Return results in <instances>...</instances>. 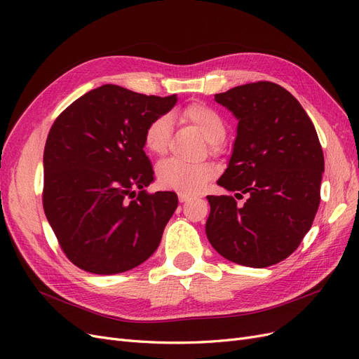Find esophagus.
<instances>
[{
	"instance_id": "esophagus-1",
	"label": "esophagus",
	"mask_w": 359,
	"mask_h": 359,
	"mask_svg": "<svg viewBox=\"0 0 359 359\" xmlns=\"http://www.w3.org/2000/svg\"><path fill=\"white\" fill-rule=\"evenodd\" d=\"M178 198H180V202H189V201L193 199L191 196H189V194H181V193H180Z\"/></svg>"
}]
</instances>
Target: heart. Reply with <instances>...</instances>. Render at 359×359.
<instances>
[{
    "label": "heart",
    "mask_w": 359,
    "mask_h": 359,
    "mask_svg": "<svg viewBox=\"0 0 359 359\" xmlns=\"http://www.w3.org/2000/svg\"><path fill=\"white\" fill-rule=\"evenodd\" d=\"M177 116L181 121L196 127L210 144L222 142L226 135L223 116L205 103H190ZM169 116L158 115L151 119L144 132V147L151 154L163 156L169 148ZM156 175L161 187L175 190L181 194H196L214 178L215 169L210 163H184L178 158H168L158 163Z\"/></svg>",
    "instance_id": "1"
}]
</instances>
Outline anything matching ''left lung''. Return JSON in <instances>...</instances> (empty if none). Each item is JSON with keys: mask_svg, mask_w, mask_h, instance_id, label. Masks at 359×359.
I'll use <instances>...</instances> for the list:
<instances>
[{"mask_svg": "<svg viewBox=\"0 0 359 359\" xmlns=\"http://www.w3.org/2000/svg\"><path fill=\"white\" fill-rule=\"evenodd\" d=\"M238 118L229 166L208 196L205 232L223 257L265 268L285 260L310 231L320 202L323 151L310 116L283 86L259 81L215 94Z\"/></svg>", "mask_w": 359, "mask_h": 359, "instance_id": "left-lung-1", "label": "left lung"}]
</instances>
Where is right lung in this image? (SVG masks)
<instances>
[{
    "label": "right lung",
    "instance_id": "obj_1",
    "mask_svg": "<svg viewBox=\"0 0 359 359\" xmlns=\"http://www.w3.org/2000/svg\"><path fill=\"white\" fill-rule=\"evenodd\" d=\"M175 103V94L145 95L107 83L74 100L52 124L43 210L73 265L109 276L156 252L178 198L145 190L154 172L144 132Z\"/></svg>",
    "mask_w": 359,
    "mask_h": 359
}]
</instances>
